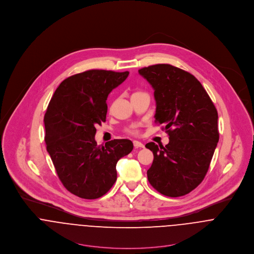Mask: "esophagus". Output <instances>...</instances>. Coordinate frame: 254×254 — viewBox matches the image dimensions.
Returning a JSON list of instances; mask_svg holds the SVG:
<instances>
[{"label":"esophagus","mask_w":254,"mask_h":254,"mask_svg":"<svg viewBox=\"0 0 254 254\" xmlns=\"http://www.w3.org/2000/svg\"><path fill=\"white\" fill-rule=\"evenodd\" d=\"M133 144H134V146H135L136 148H143V147H145L144 144H142V143L139 142V141H134Z\"/></svg>","instance_id":"1"}]
</instances>
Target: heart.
<instances>
[{"instance_id": "1", "label": "heart", "mask_w": 254, "mask_h": 254, "mask_svg": "<svg viewBox=\"0 0 254 254\" xmlns=\"http://www.w3.org/2000/svg\"><path fill=\"white\" fill-rule=\"evenodd\" d=\"M126 131L130 134H137L138 133V125H131Z\"/></svg>"}]
</instances>
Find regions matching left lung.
<instances>
[{
	"instance_id": "1",
	"label": "left lung",
	"mask_w": 254,
	"mask_h": 254,
	"mask_svg": "<svg viewBox=\"0 0 254 254\" xmlns=\"http://www.w3.org/2000/svg\"><path fill=\"white\" fill-rule=\"evenodd\" d=\"M139 73L154 90L155 122L169 136L165 146L145 145L154 156L147 179L166 196L185 195L208 171L219 141L217 109L200 82L181 68L154 64Z\"/></svg>"
}]
</instances>
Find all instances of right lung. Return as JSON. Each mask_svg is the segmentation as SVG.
Instances as JSON below:
<instances>
[{
  "label": "right lung",
  "mask_w": 254,
  "mask_h": 254,
  "mask_svg": "<svg viewBox=\"0 0 254 254\" xmlns=\"http://www.w3.org/2000/svg\"><path fill=\"white\" fill-rule=\"evenodd\" d=\"M129 72L92 69L64 80L44 117L47 150L63 185L86 199L106 194L117 179L116 163L129 154L127 139L98 145L96 126L106 122L109 93Z\"/></svg>",
  "instance_id": "add662e5"
}]
</instances>
